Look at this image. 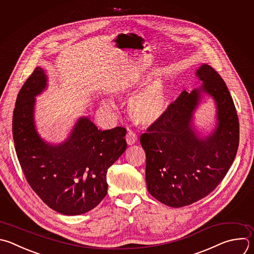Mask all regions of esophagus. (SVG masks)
<instances>
[{"label":"esophagus","instance_id":"obj_1","mask_svg":"<svg viewBox=\"0 0 254 254\" xmlns=\"http://www.w3.org/2000/svg\"><path fill=\"white\" fill-rule=\"evenodd\" d=\"M127 144L128 145H132V144H134L135 142H136V140H137V135H136V133L135 132H133V131H131V130H128V132L127 133Z\"/></svg>","mask_w":254,"mask_h":254}]
</instances>
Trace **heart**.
Masks as SVG:
<instances>
[{"instance_id":"1","label":"heart","mask_w":254,"mask_h":254,"mask_svg":"<svg viewBox=\"0 0 254 254\" xmlns=\"http://www.w3.org/2000/svg\"><path fill=\"white\" fill-rule=\"evenodd\" d=\"M167 89L161 79H153L135 94L128 104L131 120L139 125L149 126L158 121L166 109ZM109 105H112L109 103Z\"/></svg>"}]
</instances>
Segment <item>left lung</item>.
Wrapping results in <instances>:
<instances>
[{"label": "left lung", "mask_w": 254, "mask_h": 254, "mask_svg": "<svg viewBox=\"0 0 254 254\" xmlns=\"http://www.w3.org/2000/svg\"><path fill=\"white\" fill-rule=\"evenodd\" d=\"M196 75L202 87L184 91L139 138L146 155L147 190L172 207L208 195L229 171L239 143L238 117L224 80L209 64H202ZM200 92L218 106L217 129L205 139H198L190 125Z\"/></svg>", "instance_id": "8db88e82"}]
</instances>
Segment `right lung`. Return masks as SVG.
<instances>
[{"instance_id":"add662e5","label":"right lung","mask_w":254,"mask_h":254,"mask_svg":"<svg viewBox=\"0 0 254 254\" xmlns=\"http://www.w3.org/2000/svg\"><path fill=\"white\" fill-rule=\"evenodd\" d=\"M46 86L43 68L36 67L18 95L13 116L17 156L28 184L49 207L65 215L86 213L108 193L107 173L127 148V129L101 130L80 118L64 142H45L35 127L34 106Z\"/></svg>"}]
</instances>
